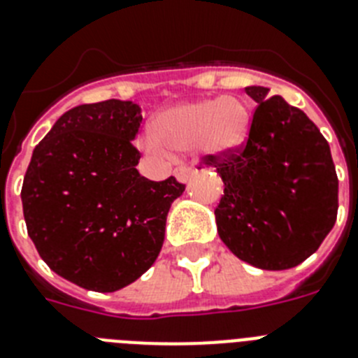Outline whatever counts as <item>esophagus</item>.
<instances>
[{
	"label": "esophagus",
	"mask_w": 358,
	"mask_h": 358,
	"mask_svg": "<svg viewBox=\"0 0 358 358\" xmlns=\"http://www.w3.org/2000/svg\"><path fill=\"white\" fill-rule=\"evenodd\" d=\"M174 176H176L180 184H187L191 176H193V169L191 167H176L174 169Z\"/></svg>",
	"instance_id": "1"
}]
</instances>
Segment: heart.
<instances>
[{
  "mask_svg": "<svg viewBox=\"0 0 358 358\" xmlns=\"http://www.w3.org/2000/svg\"><path fill=\"white\" fill-rule=\"evenodd\" d=\"M251 129L245 103L233 96L185 101L162 110L155 120V133L145 136L151 152L164 155L167 149L225 158L244 145Z\"/></svg>",
  "mask_w": 358,
  "mask_h": 358,
  "instance_id": "1",
  "label": "heart"
}]
</instances>
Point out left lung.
I'll use <instances>...</instances> for the list:
<instances>
[{"label": "left lung", "mask_w": 358, "mask_h": 358, "mask_svg": "<svg viewBox=\"0 0 358 358\" xmlns=\"http://www.w3.org/2000/svg\"><path fill=\"white\" fill-rule=\"evenodd\" d=\"M258 103L249 140L225 158L207 156L224 182L216 229L240 260L267 271L302 264L333 229L338 180L331 151L304 110L267 87H245Z\"/></svg>", "instance_id": "8db88e82"}]
</instances>
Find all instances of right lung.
Instances as JSON below:
<instances>
[{
	"instance_id": "obj_1",
	"label": "right lung",
	"mask_w": 358,
	"mask_h": 358,
	"mask_svg": "<svg viewBox=\"0 0 358 358\" xmlns=\"http://www.w3.org/2000/svg\"><path fill=\"white\" fill-rule=\"evenodd\" d=\"M134 101L83 103L62 114L32 151L21 202L43 262L83 289L113 293L160 255L171 203L185 185L138 173Z\"/></svg>"
}]
</instances>
